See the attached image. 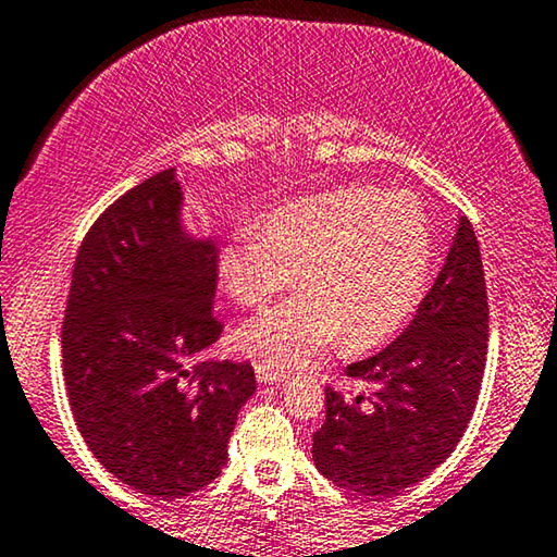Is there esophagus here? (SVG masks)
Instances as JSON below:
<instances>
[{
  "instance_id": "obj_1",
  "label": "esophagus",
  "mask_w": 557,
  "mask_h": 557,
  "mask_svg": "<svg viewBox=\"0 0 557 557\" xmlns=\"http://www.w3.org/2000/svg\"><path fill=\"white\" fill-rule=\"evenodd\" d=\"M255 373H257V381H260V383H282V381H285V373L272 371V368H264V366H257Z\"/></svg>"
}]
</instances>
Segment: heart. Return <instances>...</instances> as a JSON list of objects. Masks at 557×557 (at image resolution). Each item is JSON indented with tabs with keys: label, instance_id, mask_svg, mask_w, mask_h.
Here are the masks:
<instances>
[{
	"label": "heart",
	"instance_id": "b5f03b06",
	"mask_svg": "<svg viewBox=\"0 0 557 557\" xmlns=\"http://www.w3.org/2000/svg\"><path fill=\"white\" fill-rule=\"evenodd\" d=\"M432 262V226L417 197L346 186L282 203L262 230L234 232L219 252V277L232 300L257 308L300 272L302 293L234 335L247 358L295 371L343 341L360 350L394 335L419 308Z\"/></svg>",
	"mask_w": 557,
	"mask_h": 557
}]
</instances>
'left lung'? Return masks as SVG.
Masks as SVG:
<instances>
[{
  "label": "left lung",
  "instance_id": "obj_1",
  "mask_svg": "<svg viewBox=\"0 0 557 557\" xmlns=\"http://www.w3.org/2000/svg\"><path fill=\"white\" fill-rule=\"evenodd\" d=\"M487 285L480 242L459 216L449 255L409 327L350 363L368 396L325 388V424L312 434L318 472L360 495L388 497L424 480L472 419L487 360Z\"/></svg>",
  "mask_w": 557,
  "mask_h": 557
}]
</instances>
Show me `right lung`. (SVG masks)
<instances>
[{"label":"right lung","instance_id":"obj_1","mask_svg":"<svg viewBox=\"0 0 557 557\" xmlns=\"http://www.w3.org/2000/svg\"><path fill=\"white\" fill-rule=\"evenodd\" d=\"M219 247L184 224L176 169L113 201L75 257L62 371L75 424L100 465L140 495L176 499L226 465L249 363H199L214 318Z\"/></svg>","mask_w":557,"mask_h":557}]
</instances>
